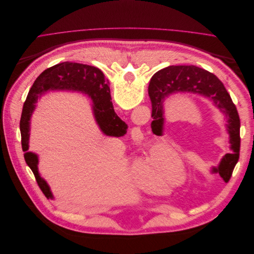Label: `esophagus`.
<instances>
[{
	"instance_id": "obj_1",
	"label": "esophagus",
	"mask_w": 254,
	"mask_h": 254,
	"mask_svg": "<svg viewBox=\"0 0 254 254\" xmlns=\"http://www.w3.org/2000/svg\"><path fill=\"white\" fill-rule=\"evenodd\" d=\"M131 133H132V137L134 140H142L143 139V131L140 127H134L132 129Z\"/></svg>"
}]
</instances>
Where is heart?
<instances>
[{"label":"heart","mask_w":254,"mask_h":254,"mask_svg":"<svg viewBox=\"0 0 254 254\" xmlns=\"http://www.w3.org/2000/svg\"><path fill=\"white\" fill-rule=\"evenodd\" d=\"M139 175L144 183L151 190H163L167 187L177 186L186 178V164L177 151L162 156L160 149H153L150 156L137 166Z\"/></svg>","instance_id":"heart-1"}]
</instances>
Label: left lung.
Here are the masks:
<instances>
[{
	"mask_svg": "<svg viewBox=\"0 0 254 254\" xmlns=\"http://www.w3.org/2000/svg\"><path fill=\"white\" fill-rule=\"evenodd\" d=\"M187 91L200 93L212 98L217 108L227 115L228 131L230 133L232 153H227L222 158L218 168L214 172L225 182L231 178L234 167L240 158L241 148V121L232 98L222 83L214 74L195 65H170L158 71L152 76L148 94L151 101V127L153 132L160 134L163 125L162 102L165 96L173 92Z\"/></svg>",
	"mask_w": 254,
	"mask_h": 254,
	"instance_id": "obj_1",
	"label": "left lung"
}]
</instances>
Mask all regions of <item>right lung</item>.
I'll use <instances>...</instances> for the list:
<instances>
[{
    "instance_id": "obj_1",
    "label": "right lung",
    "mask_w": 254,
    "mask_h": 254,
    "mask_svg": "<svg viewBox=\"0 0 254 254\" xmlns=\"http://www.w3.org/2000/svg\"><path fill=\"white\" fill-rule=\"evenodd\" d=\"M74 90L82 91L93 99V110L97 124L105 134L122 136L126 133L127 125L114 112L111 103L109 82L99 68L76 63H63L43 71L30 88L26 101L23 105L20 131L21 144L24 151L26 164L34 173L38 186L47 198H52L50 189L38 174V158L35 153L27 152L29 139V119L32 115L37 98L42 92L48 90Z\"/></svg>"
}]
</instances>
